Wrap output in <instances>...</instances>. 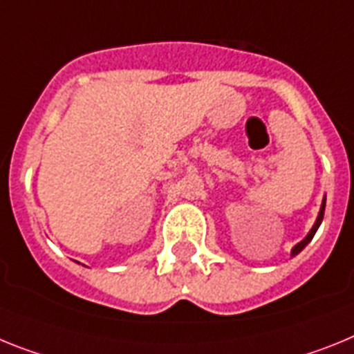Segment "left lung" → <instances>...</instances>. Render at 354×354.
Instances as JSON below:
<instances>
[{"instance_id": "left-lung-1", "label": "left lung", "mask_w": 354, "mask_h": 354, "mask_svg": "<svg viewBox=\"0 0 354 354\" xmlns=\"http://www.w3.org/2000/svg\"><path fill=\"white\" fill-rule=\"evenodd\" d=\"M324 208H326V199H324V201H322L321 212H319V217H317V221H315V224H313V228L310 230L308 235H306L305 239H303V241L299 242V244L294 245V250H292V254H297V253H299V251H303V248H305V245L308 244L310 241H312L313 235H315V232H317V228H319V226H321V223H322V217H324Z\"/></svg>"}]
</instances>
